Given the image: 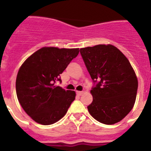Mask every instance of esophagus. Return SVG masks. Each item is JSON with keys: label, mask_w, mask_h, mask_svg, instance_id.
<instances>
[{"label": "esophagus", "mask_w": 151, "mask_h": 151, "mask_svg": "<svg viewBox=\"0 0 151 151\" xmlns=\"http://www.w3.org/2000/svg\"><path fill=\"white\" fill-rule=\"evenodd\" d=\"M76 94H78V95L81 96L82 94H83V91H76Z\"/></svg>", "instance_id": "34e87169"}]
</instances>
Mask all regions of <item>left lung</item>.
Wrapping results in <instances>:
<instances>
[{
  "label": "left lung",
  "mask_w": 151,
  "mask_h": 151,
  "mask_svg": "<svg viewBox=\"0 0 151 151\" xmlns=\"http://www.w3.org/2000/svg\"><path fill=\"white\" fill-rule=\"evenodd\" d=\"M80 54L94 82L88 112L101 123L119 122L134 106L138 90V79L129 60L111 45L84 47Z\"/></svg>",
  "instance_id": "8db88e82"
}]
</instances>
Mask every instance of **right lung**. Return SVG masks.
Wrapping results in <instances>:
<instances>
[{
    "label": "right lung",
    "instance_id": "add662e5",
    "mask_svg": "<svg viewBox=\"0 0 151 151\" xmlns=\"http://www.w3.org/2000/svg\"><path fill=\"white\" fill-rule=\"evenodd\" d=\"M79 49L45 47L23 63L17 74L16 91L18 101L28 115L41 125H51L65 116L76 97L73 91L55 85L60 74Z\"/></svg>",
    "mask_w": 151,
    "mask_h": 151
}]
</instances>
